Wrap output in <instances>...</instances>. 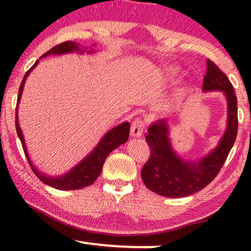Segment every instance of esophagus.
<instances>
[{"label": "esophagus", "instance_id": "esophagus-1", "mask_svg": "<svg viewBox=\"0 0 251 251\" xmlns=\"http://www.w3.org/2000/svg\"><path fill=\"white\" fill-rule=\"evenodd\" d=\"M144 126H145V123H144L143 119L140 118H137V119L133 120L131 125V134L132 137H140L143 134L144 131Z\"/></svg>", "mask_w": 251, "mask_h": 251}]
</instances>
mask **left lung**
I'll return each instance as SVG.
<instances>
[{"instance_id": "obj_1", "label": "left lung", "mask_w": 251, "mask_h": 251, "mask_svg": "<svg viewBox=\"0 0 251 251\" xmlns=\"http://www.w3.org/2000/svg\"><path fill=\"white\" fill-rule=\"evenodd\" d=\"M203 91L223 92L227 101L226 133L214 151L198 162L183 160L172 149L166 120H158L148 129L146 143L151 152L142 169L146 188L164 197H186L205 188L215 179L234 146L237 135V98L227 76L211 60H206V74Z\"/></svg>"}]
</instances>
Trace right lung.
<instances>
[{"instance_id":"obj_1","label":"right lung","mask_w":251,"mask_h":251,"mask_svg":"<svg viewBox=\"0 0 251 251\" xmlns=\"http://www.w3.org/2000/svg\"><path fill=\"white\" fill-rule=\"evenodd\" d=\"M73 51H81L80 47L77 46L76 42L74 41H66L60 43V45L55 46L51 50H50L47 53H45L41 57L53 55V54H66V53H73ZM93 50H89V53H92ZM39 63V60L31 66L29 71L25 73L22 80L21 85H20L19 89V96H17V103H16V114H15V126H16V132L19 135L20 140H21L22 148H24L25 154L27 157L28 163H29L31 170H33L34 174L36 175V177L40 180L43 181L47 185L51 186V188L57 189V190H77L86 188V186L91 185L94 181L97 180V178L99 177V175L101 174L102 165L105 163L107 155L113 151L114 149H117L118 146L125 144L128 139V133H129V123H123L120 125L116 126L114 128L109 129V131L102 137V139L100 140L99 144L96 146V149L89 153L85 159H82L77 165L74 166L70 172H67L66 175L60 176V177H50V176H46L42 172L37 171L35 166L33 165V163L30 162V158L28 155L27 148H25V138L22 134L21 128L19 125V117H17V109H19V102L21 100L22 91H24V86L25 82V79L29 75V73L34 68L36 67V65Z\"/></svg>"}]
</instances>
